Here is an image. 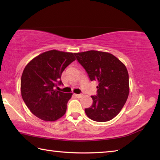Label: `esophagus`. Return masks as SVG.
<instances>
[{
	"instance_id": "obj_1",
	"label": "esophagus",
	"mask_w": 160,
	"mask_h": 160,
	"mask_svg": "<svg viewBox=\"0 0 160 160\" xmlns=\"http://www.w3.org/2000/svg\"><path fill=\"white\" fill-rule=\"evenodd\" d=\"M74 95L77 97V98H80L81 97H82V94H75Z\"/></svg>"
}]
</instances>
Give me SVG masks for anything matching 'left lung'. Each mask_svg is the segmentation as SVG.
I'll return each mask as SVG.
<instances>
[{"instance_id": "8db88e82", "label": "left lung", "mask_w": 160, "mask_h": 160, "mask_svg": "<svg viewBox=\"0 0 160 160\" xmlns=\"http://www.w3.org/2000/svg\"><path fill=\"white\" fill-rule=\"evenodd\" d=\"M91 81L98 82L92 104L85 109L87 116L97 122L112 120L121 112L129 94L128 72L122 62L112 54L88 51L74 53Z\"/></svg>"}]
</instances>
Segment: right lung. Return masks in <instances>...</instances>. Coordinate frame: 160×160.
Here are the masks:
<instances>
[{"instance_id": "add662e5", "label": "right lung", "mask_w": 160, "mask_h": 160, "mask_svg": "<svg viewBox=\"0 0 160 160\" xmlns=\"http://www.w3.org/2000/svg\"><path fill=\"white\" fill-rule=\"evenodd\" d=\"M75 54L51 50L40 54L25 66L21 78V94L27 107L43 121H54L66 112L72 93L56 90L62 84L65 68L75 60Z\"/></svg>"}]
</instances>
